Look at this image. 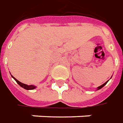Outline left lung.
I'll use <instances>...</instances> for the list:
<instances>
[{
	"mask_svg": "<svg viewBox=\"0 0 123 123\" xmlns=\"http://www.w3.org/2000/svg\"><path fill=\"white\" fill-rule=\"evenodd\" d=\"M107 83H108V82H105V83H104V84H102L101 86H100L98 87V88H97V90H99V89H101V88H103V87H104V86H105V84H107Z\"/></svg>",
	"mask_w": 123,
	"mask_h": 123,
	"instance_id": "obj_1",
	"label": "left lung"
}]
</instances>
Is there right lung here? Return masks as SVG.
I'll use <instances>...</instances> for the list:
<instances>
[{"instance_id": "right-lung-1", "label": "right lung", "mask_w": 123, "mask_h": 123, "mask_svg": "<svg viewBox=\"0 0 123 123\" xmlns=\"http://www.w3.org/2000/svg\"><path fill=\"white\" fill-rule=\"evenodd\" d=\"M12 77H13V76H12ZM13 78L14 80L16 81V82L18 83L20 86H22V88H24V89H26V90H32V89H34V88H36L35 86H32V85H27V84H23V83L20 82L18 81L17 79H15L14 77H13Z\"/></svg>"}]
</instances>
